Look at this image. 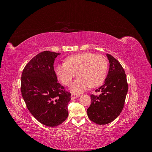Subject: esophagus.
Masks as SVG:
<instances>
[{"label":"esophagus","mask_w":152,"mask_h":152,"mask_svg":"<svg viewBox=\"0 0 152 152\" xmlns=\"http://www.w3.org/2000/svg\"><path fill=\"white\" fill-rule=\"evenodd\" d=\"M80 95L79 94H71V99H74L78 97H79Z\"/></svg>","instance_id":"obj_1"}]
</instances>
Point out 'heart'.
<instances>
[{
  "label": "heart",
  "instance_id": "heart-1",
  "mask_svg": "<svg viewBox=\"0 0 152 152\" xmlns=\"http://www.w3.org/2000/svg\"><path fill=\"white\" fill-rule=\"evenodd\" d=\"M108 67L105 57L91 53H82L69 56L66 63L58 64L54 70L62 83L69 86L76 75L79 77L70 87L73 93L80 94L89 87L102 83L107 75Z\"/></svg>",
  "mask_w": 152,
  "mask_h": 152
}]
</instances>
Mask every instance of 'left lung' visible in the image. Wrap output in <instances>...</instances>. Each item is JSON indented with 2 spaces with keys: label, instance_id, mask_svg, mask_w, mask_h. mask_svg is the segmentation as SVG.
<instances>
[{
  "label": "left lung",
  "instance_id": "left-lung-1",
  "mask_svg": "<svg viewBox=\"0 0 152 152\" xmlns=\"http://www.w3.org/2000/svg\"><path fill=\"white\" fill-rule=\"evenodd\" d=\"M110 68L103 85L95 91L99 96L91 95V104L87 110L91 121L99 125L112 122L124 108L128 91L126 75L118 60L111 54H107Z\"/></svg>",
  "mask_w": 152,
  "mask_h": 152
}]
</instances>
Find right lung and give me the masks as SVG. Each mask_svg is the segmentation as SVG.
<instances>
[{"label":"right lung","instance_id":"right-lung-1","mask_svg":"<svg viewBox=\"0 0 152 152\" xmlns=\"http://www.w3.org/2000/svg\"><path fill=\"white\" fill-rule=\"evenodd\" d=\"M60 53L45 50L23 70L21 92L26 107L37 120L49 127L59 126L68 116L71 94L58 82L54 62Z\"/></svg>","mask_w":152,"mask_h":152}]
</instances>
